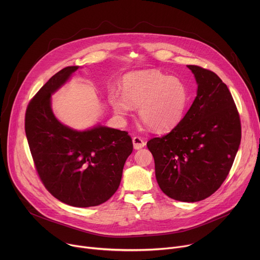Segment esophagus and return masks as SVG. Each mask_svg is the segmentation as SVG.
I'll use <instances>...</instances> for the list:
<instances>
[{"label": "esophagus", "mask_w": 260, "mask_h": 260, "mask_svg": "<svg viewBox=\"0 0 260 260\" xmlns=\"http://www.w3.org/2000/svg\"><path fill=\"white\" fill-rule=\"evenodd\" d=\"M133 143H134V148L137 150L141 149V148H143L146 145V142H144L143 139L140 137H135L133 139Z\"/></svg>", "instance_id": "34e87169"}]
</instances>
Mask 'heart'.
<instances>
[{"instance_id":"b5f03b06","label":"heart","mask_w":260,"mask_h":260,"mask_svg":"<svg viewBox=\"0 0 260 260\" xmlns=\"http://www.w3.org/2000/svg\"><path fill=\"white\" fill-rule=\"evenodd\" d=\"M123 94L109 93L115 113L125 116L138 106L139 117L155 132H167L183 118L188 104V89L184 82L158 71L127 74L122 80Z\"/></svg>"}]
</instances>
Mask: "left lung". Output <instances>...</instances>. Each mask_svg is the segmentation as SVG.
Returning <instances> with one entry per match:
<instances>
[{"label":"left lung","mask_w":260,"mask_h":260,"mask_svg":"<svg viewBox=\"0 0 260 260\" xmlns=\"http://www.w3.org/2000/svg\"><path fill=\"white\" fill-rule=\"evenodd\" d=\"M198 94L169 134L147 142L155 177L169 198L194 203L212 196L226 179L241 143L237 106L225 83L210 70L187 66Z\"/></svg>","instance_id":"8db88e82"}]
</instances>
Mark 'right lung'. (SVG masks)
Masks as SVG:
<instances>
[{
  "label": "right lung",
  "instance_id": "obj_1",
  "mask_svg": "<svg viewBox=\"0 0 260 260\" xmlns=\"http://www.w3.org/2000/svg\"><path fill=\"white\" fill-rule=\"evenodd\" d=\"M78 67L53 75L27 105L24 129L35 168L58 201L79 208L107 202L119 187L133 141L125 131L95 126L84 132L61 124L50 98Z\"/></svg>",
  "mask_w": 260,
  "mask_h": 260
}]
</instances>
